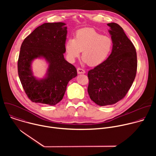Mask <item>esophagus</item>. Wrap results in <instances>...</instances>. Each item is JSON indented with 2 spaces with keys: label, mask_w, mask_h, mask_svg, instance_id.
<instances>
[{
  "label": "esophagus",
  "mask_w": 156,
  "mask_h": 156,
  "mask_svg": "<svg viewBox=\"0 0 156 156\" xmlns=\"http://www.w3.org/2000/svg\"><path fill=\"white\" fill-rule=\"evenodd\" d=\"M77 72H78V74H84V73H85V71L83 69H80V68L77 69Z\"/></svg>",
  "instance_id": "34e87169"
}]
</instances>
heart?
Wrapping results in <instances>:
<instances>
[{
    "mask_svg": "<svg viewBox=\"0 0 156 156\" xmlns=\"http://www.w3.org/2000/svg\"><path fill=\"white\" fill-rule=\"evenodd\" d=\"M113 41L108 35H101L93 28H83L76 31L74 39H69L65 44L68 59L74 62L82 51L83 61L90 66L102 63L112 51Z\"/></svg>",
    "mask_w": 156,
    "mask_h": 156,
    "instance_id": "1",
    "label": "heart"
}]
</instances>
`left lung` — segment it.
I'll list each match as a JSON object with an SVG mask.
<instances>
[{
	"instance_id": "obj_1",
	"label": "left lung",
	"mask_w": 156,
	"mask_h": 156,
	"mask_svg": "<svg viewBox=\"0 0 156 156\" xmlns=\"http://www.w3.org/2000/svg\"><path fill=\"white\" fill-rule=\"evenodd\" d=\"M113 41L112 52L100 65L88 72L87 92L96 104L112 105L122 99L135 80L137 71L136 49L123 28L110 23Z\"/></svg>"
}]
</instances>
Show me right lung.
I'll use <instances>...</instances> for the list:
<instances>
[{
  "label": "right lung",
  "mask_w": 156,
  "mask_h": 156,
  "mask_svg": "<svg viewBox=\"0 0 156 156\" xmlns=\"http://www.w3.org/2000/svg\"><path fill=\"white\" fill-rule=\"evenodd\" d=\"M62 22L46 23L36 28L22 43L18 60V76L28 98L33 102L54 105L65 94L68 83L77 76L75 66L65 58L67 28ZM44 58L49 63L46 76L37 79L32 61Z\"/></svg>",
  "instance_id": "add662e5"
}]
</instances>
